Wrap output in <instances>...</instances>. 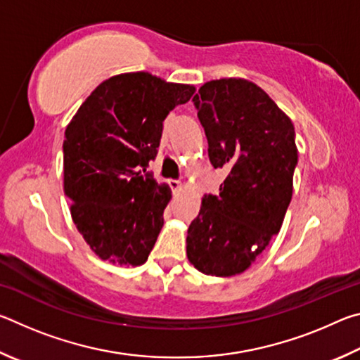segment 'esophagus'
I'll list each match as a JSON object with an SVG mask.
<instances>
[{"mask_svg": "<svg viewBox=\"0 0 360 360\" xmlns=\"http://www.w3.org/2000/svg\"><path fill=\"white\" fill-rule=\"evenodd\" d=\"M169 187L173 188V192H181L182 191V184L179 181H169Z\"/></svg>", "mask_w": 360, "mask_h": 360, "instance_id": "34e87169", "label": "esophagus"}]
</instances>
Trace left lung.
I'll return each mask as SVG.
<instances>
[{"instance_id": "1", "label": "left lung", "mask_w": 360, "mask_h": 360, "mask_svg": "<svg viewBox=\"0 0 360 360\" xmlns=\"http://www.w3.org/2000/svg\"><path fill=\"white\" fill-rule=\"evenodd\" d=\"M208 155L229 172L205 195L187 230V259L208 276L241 275L281 229L298 160L294 124L264 89L243 77L205 82L193 96Z\"/></svg>"}]
</instances>
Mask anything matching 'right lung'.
<instances>
[{"mask_svg": "<svg viewBox=\"0 0 360 360\" xmlns=\"http://www.w3.org/2000/svg\"><path fill=\"white\" fill-rule=\"evenodd\" d=\"M195 94L148 71L103 81L72 115L63 141V191L79 233L101 260L139 266L149 257L172 200L146 173L163 120Z\"/></svg>", "mask_w": 360, "mask_h": 360, "instance_id": "right-lung-1", "label": "right lung"}]
</instances>
